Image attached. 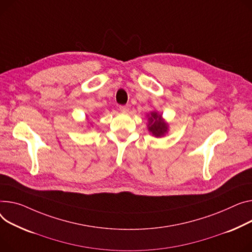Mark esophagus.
<instances>
[{
  "instance_id": "1",
  "label": "esophagus",
  "mask_w": 252,
  "mask_h": 252,
  "mask_svg": "<svg viewBox=\"0 0 252 252\" xmlns=\"http://www.w3.org/2000/svg\"><path fill=\"white\" fill-rule=\"evenodd\" d=\"M120 109H121V111H123V112H127V111H128V105H121V106H120Z\"/></svg>"
}]
</instances>
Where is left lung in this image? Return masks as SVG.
I'll return each mask as SVG.
<instances>
[{"mask_svg":"<svg viewBox=\"0 0 252 252\" xmlns=\"http://www.w3.org/2000/svg\"><path fill=\"white\" fill-rule=\"evenodd\" d=\"M149 130L152 132L155 137H162L168 129V126L162 120V115L157 114V112H152L149 116Z\"/></svg>","mask_w":252,"mask_h":252,"instance_id":"obj_1","label":"left lung"}]
</instances>
